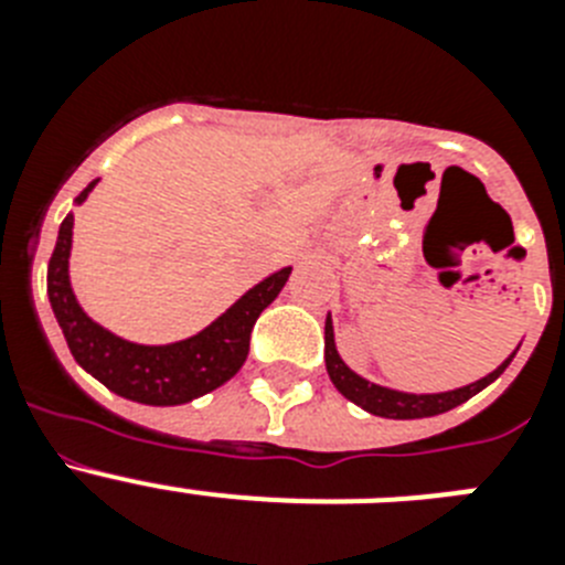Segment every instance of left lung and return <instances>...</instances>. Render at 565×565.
Returning <instances> with one entry per match:
<instances>
[{"mask_svg":"<svg viewBox=\"0 0 565 565\" xmlns=\"http://www.w3.org/2000/svg\"><path fill=\"white\" fill-rule=\"evenodd\" d=\"M515 356V353H512ZM512 356L492 371L489 376L478 379L476 384H467V387H458V391L450 393H430V396H416V393H398L391 391V387H379V384L367 382V379L356 376V373L348 367V364L339 359L337 344H333V326L331 317L326 319V367L331 382L337 384V391L342 393L344 398H351L353 404H359L362 411L373 413V416L382 418H427L438 416V413H447L458 404H463L467 398H472L476 393H481L487 384L495 382L503 371L509 367Z\"/></svg>","mask_w":565,"mask_h":565,"instance_id":"1","label":"left lung"}]
</instances>
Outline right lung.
<instances>
[{"instance_id":"right-lung-1","label":"right lung","mask_w":565,"mask_h":565,"mask_svg":"<svg viewBox=\"0 0 565 565\" xmlns=\"http://www.w3.org/2000/svg\"><path fill=\"white\" fill-rule=\"evenodd\" d=\"M96 183H89L76 203H82ZM70 243H73V214H67L58 226L56 248L47 266L50 306L67 339L70 353L104 387L129 402L154 404V407L186 404L228 382L246 362L254 322L277 299L291 274V268H282L263 279L198 337L172 344H135L104 331L82 311L67 277Z\"/></svg>"}]
</instances>
